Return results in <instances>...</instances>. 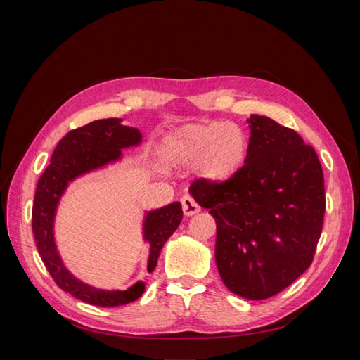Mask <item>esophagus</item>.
Listing matches in <instances>:
<instances>
[{
	"mask_svg": "<svg viewBox=\"0 0 360 360\" xmlns=\"http://www.w3.org/2000/svg\"><path fill=\"white\" fill-rule=\"evenodd\" d=\"M181 207H183L184 216L197 214V213L201 210L200 205L197 204V201H195L192 197H189V195H186V197H183V200H181Z\"/></svg>",
	"mask_w": 360,
	"mask_h": 360,
	"instance_id": "obj_1",
	"label": "esophagus"
}]
</instances>
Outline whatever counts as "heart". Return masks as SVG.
Returning a JSON list of instances; mask_svg holds the SVG:
<instances>
[{"mask_svg":"<svg viewBox=\"0 0 360 360\" xmlns=\"http://www.w3.org/2000/svg\"><path fill=\"white\" fill-rule=\"evenodd\" d=\"M249 139L234 123L212 122L186 124L167 141L165 153L179 167L195 165L198 177L224 183L240 171L248 156Z\"/></svg>","mask_w":360,"mask_h":360,"instance_id":"obj_1","label":"heart"}]
</instances>
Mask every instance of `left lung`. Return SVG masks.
Instances as JSON below:
<instances>
[{
	"instance_id": "1",
	"label": "left lung",
	"mask_w": 360,
	"mask_h": 360,
	"mask_svg": "<svg viewBox=\"0 0 360 360\" xmlns=\"http://www.w3.org/2000/svg\"><path fill=\"white\" fill-rule=\"evenodd\" d=\"M245 165L224 183L195 180L189 192L216 221L214 258L226 288L263 300L291 285L312 259L326 197L321 163L296 130L248 118Z\"/></svg>"
}]
</instances>
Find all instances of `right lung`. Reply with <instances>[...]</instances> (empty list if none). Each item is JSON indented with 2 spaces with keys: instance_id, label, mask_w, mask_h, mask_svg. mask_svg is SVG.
<instances>
[{
  "instance_id": "add662e5",
  "label": "right lung",
  "mask_w": 360,
  "mask_h": 360,
  "mask_svg": "<svg viewBox=\"0 0 360 360\" xmlns=\"http://www.w3.org/2000/svg\"><path fill=\"white\" fill-rule=\"evenodd\" d=\"M143 135L138 129L122 124V118L96 120L73 129L61 138L53 150L51 163L39 179L32 204V233L39 255L56 284L73 297L96 307L112 308L135 302L146 290L143 281L130 288L99 290L75 278L63 264L53 237V221L61 195L69 181L85 172L102 168L122 158V150L138 146ZM183 210L179 201L151 210L144 219V240L150 243L147 270L153 271L160 250L181 222Z\"/></svg>"
}]
</instances>
